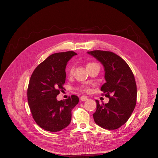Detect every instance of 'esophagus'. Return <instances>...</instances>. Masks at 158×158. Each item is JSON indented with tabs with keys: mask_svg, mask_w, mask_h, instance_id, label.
Listing matches in <instances>:
<instances>
[{
	"mask_svg": "<svg viewBox=\"0 0 158 158\" xmlns=\"http://www.w3.org/2000/svg\"><path fill=\"white\" fill-rule=\"evenodd\" d=\"M81 100L82 101H85L87 100V96H82L81 97Z\"/></svg>",
	"mask_w": 158,
	"mask_h": 158,
	"instance_id": "34e87169",
	"label": "esophagus"
}]
</instances>
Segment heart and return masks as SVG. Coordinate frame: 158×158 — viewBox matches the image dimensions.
Wrapping results in <instances>:
<instances>
[{"label": "heart", "instance_id": "heart-1", "mask_svg": "<svg viewBox=\"0 0 158 158\" xmlns=\"http://www.w3.org/2000/svg\"><path fill=\"white\" fill-rule=\"evenodd\" d=\"M94 64V62H89V63H88L87 64V66L91 65V64ZM73 71H74V67H71V68L69 69V76H72L73 74ZM77 89L79 90V91H82V92H88L89 91V89L86 86H85V85H81L79 87H77Z\"/></svg>", "mask_w": 158, "mask_h": 158}]
</instances>
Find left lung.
I'll use <instances>...</instances> for the list:
<instances>
[{"instance_id": "1", "label": "left lung", "mask_w": 158, "mask_h": 158, "mask_svg": "<svg viewBox=\"0 0 158 158\" xmlns=\"http://www.w3.org/2000/svg\"><path fill=\"white\" fill-rule=\"evenodd\" d=\"M87 53L104 67L106 82L101 91L109 99L107 104H99L96 100L94 120L104 129H116L127 122L136 104L137 87L134 74L126 61L114 52L96 50Z\"/></svg>"}]
</instances>
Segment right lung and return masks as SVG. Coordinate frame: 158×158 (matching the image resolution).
<instances>
[{"label":"right lung","instance_id":"obj_1","mask_svg":"<svg viewBox=\"0 0 158 158\" xmlns=\"http://www.w3.org/2000/svg\"><path fill=\"white\" fill-rule=\"evenodd\" d=\"M76 54L72 51L53 54L31 75L27 101L34 121L44 130L57 132L71 123V110L78 104L79 98L72 95L59 101L56 97L64 89L67 63Z\"/></svg>","mask_w":158,"mask_h":158}]
</instances>
